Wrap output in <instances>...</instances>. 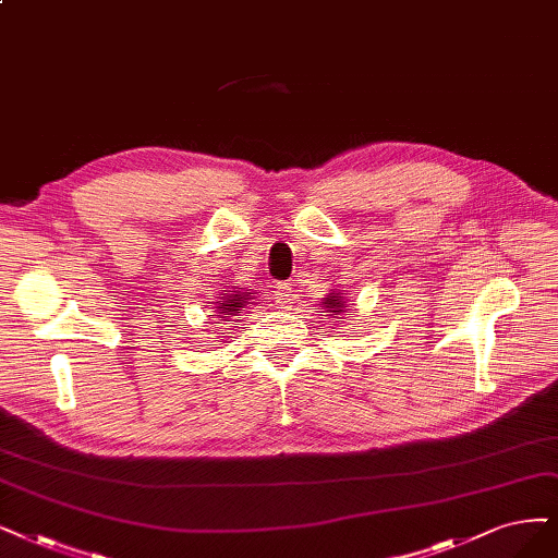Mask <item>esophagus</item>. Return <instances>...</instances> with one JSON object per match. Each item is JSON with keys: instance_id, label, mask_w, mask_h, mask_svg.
I'll return each mask as SVG.
<instances>
[{"instance_id": "esophagus-1", "label": "esophagus", "mask_w": 558, "mask_h": 558, "mask_svg": "<svg viewBox=\"0 0 558 558\" xmlns=\"http://www.w3.org/2000/svg\"><path fill=\"white\" fill-rule=\"evenodd\" d=\"M294 287L292 284H280L278 290H276V301L280 303V307H292V303H294Z\"/></svg>"}]
</instances>
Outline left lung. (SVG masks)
<instances>
[{"mask_svg": "<svg viewBox=\"0 0 558 558\" xmlns=\"http://www.w3.org/2000/svg\"><path fill=\"white\" fill-rule=\"evenodd\" d=\"M324 307H328V313L342 315L344 307H347V301H344V296H340V294H328V296L324 299Z\"/></svg>", "mask_w": 558, "mask_h": 558, "instance_id": "8db88e82", "label": "left lung"}]
</instances>
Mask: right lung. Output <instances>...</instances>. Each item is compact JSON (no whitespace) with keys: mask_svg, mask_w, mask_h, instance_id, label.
<instances>
[{"mask_svg":"<svg viewBox=\"0 0 558 558\" xmlns=\"http://www.w3.org/2000/svg\"><path fill=\"white\" fill-rule=\"evenodd\" d=\"M247 301H251V292H247V290L241 292V287H239V290L230 292V294H222L220 301H216L218 303V315L216 317L220 322H232L239 315V311H243V307L247 305ZM220 322H216V324H220Z\"/></svg>","mask_w":558,"mask_h":558,"instance_id":"obj_1","label":"right lung"}]
</instances>
